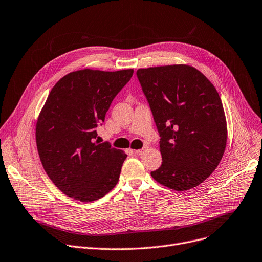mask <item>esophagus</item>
Instances as JSON below:
<instances>
[{
  "label": "esophagus",
  "instance_id": "esophagus-1",
  "mask_svg": "<svg viewBox=\"0 0 262 262\" xmlns=\"http://www.w3.org/2000/svg\"><path fill=\"white\" fill-rule=\"evenodd\" d=\"M147 149V146H144L143 148H141V149H137V150H135V154L136 155H142L144 152H145V150Z\"/></svg>",
  "mask_w": 262,
  "mask_h": 262
}]
</instances>
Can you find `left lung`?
I'll return each instance as SVG.
<instances>
[{"label":"left lung","instance_id":"left-lung-1","mask_svg":"<svg viewBox=\"0 0 262 262\" xmlns=\"http://www.w3.org/2000/svg\"><path fill=\"white\" fill-rule=\"evenodd\" d=\"M160 136L162 163L150 175L176 191L202 184L216 169L227 141L222 101L210 80L187 64L137 71Z\"/></svg>","mask_w":262,"mask_h":262}]
</instances>
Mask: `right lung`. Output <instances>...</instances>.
<instances>
[{"label": "right lung", "instance_id": "obj_1", "mask_svg": "<svg viewBox=\"0 0 262 262\" xmlns=\"http://www.w3.org/2000/svg\"><path fill=\"white\" fill-rule=\"evenodd\" d=\"M133 73L84 69L64 75L51 90L37 120L36 143L45 171L66 195L93 202L118 184L127 155L95 141L96 128Z\"/></svg>", "mask_w": 262, "mask_h": 262}]
</instances>
